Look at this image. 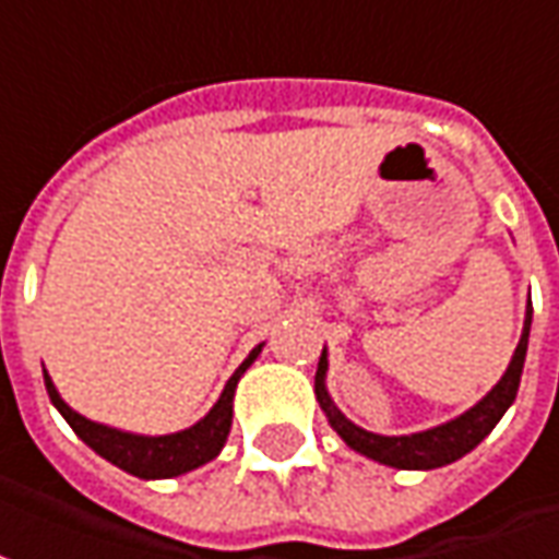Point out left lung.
Here are the masks:
<instances>
[{"instance_id":"1","label":"left lung","mask_w":559,"mask_h":559,"mask_svg":"<svg viewBox=\"0 0 559 559\" xmlns=\"http://www.w3.org/2000/svg\"><path fill=\"white\" fill-rule=\"evenodd\" d=\"M530 325H533V304H526V317H523V331L518 349L508 361L506 374L499 377V383L492 386L478 404H472L460 417L448 419L441 426L423 429V432L411 435H377L356 426L353 419L341 414V407L334 404L329 395V349H322L317 368V402L322 414L329 417V426L344 438L349 450H356L361 456L374 460L380 465H392V468H407V472H429V468H441V465L463 460L465 453L478 448L480 441L496 429V423L502 419L508 407L518 399V386H521L523 361H526V346H530Z\"/></svg>"}]
</instances>
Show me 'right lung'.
Wrapping results in <instances>:
<instances>
[{
    "label": "right lung",
    "instance_id": "right-lung-1",
    "mask_svg": "<svg viewBox=\"0 0 559 559\" xmlns=\"http://www.w3.org/2000/svg\"><path fill=\"white\" fill-rule=\"evenodd\" d=\"M258 344L242 365L230 374V380L225 383V390L218 395V402L210 407L206 417H200L194 426L188 429H179V432L169 435H140V432H124V429H115V426H106V423H96V419L81 417L79 411H72L60 392L53 386L51 374L45 371V390L51 395V404L63 414L72 432L79 435L81 441L87 448L99 453L103 460H109L111 465H118L121 472L133 475V478L142 480H164V478H179V475H188L200 465L213 463L215 456L222 453L225 441H228L230 423H234V392H237V383L240 377L246 374V368L258 359L261 353Z\"/></svg>",
    "mask_w": 559,
    "mask_h": 559
}]
</instances>
